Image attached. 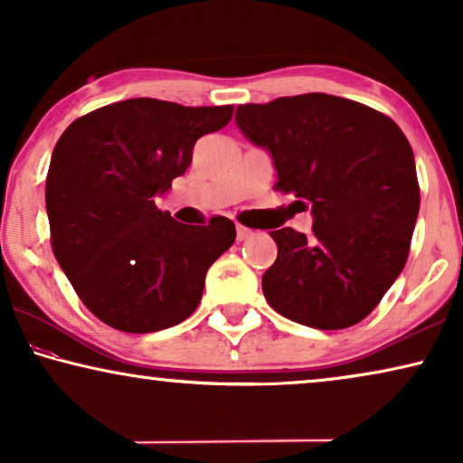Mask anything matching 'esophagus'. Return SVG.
Listing matches in <instances>:
<instances>
[{"mask_svg":"<svg viewBox=\"0 0 463 463\" xmlns=\"http://www.w3.org/2000/svg\"><path fill=\"white\" fill-rule=\"evenodd\" d=\"M250 233H252V232L249 230V227H244V225H238V227H236V238L240 240V242H242V240L249 238Z\"/></svg>","mask_w":463,"mask_h":463,"instance_id":"34e87169","label":"esophagus"}]
</instances>
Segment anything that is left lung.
Returning a JSON list of instances; mask_svg holds the SVG:
<instances>
[{
	"instance_id": "left-lung-1",
	"label": "left lung",
	"mask_w": 463,
	"mask_h": 463,
	"mask_svg": "<svg viewBox=\"0 0 463 463\" xmlns=\"http://www.w3.org/2000/svg\"><path fill=\"white\" fill-rule=\"evenodd\" d=\"M236 124L271 154L278 192L314 214L309 238L269 232L278 257L263 274L265 299L320 331L358 325L409 257L420 183L407 137L383 113L325 92L238 105Z\"/></svg>"
}]
</instances>
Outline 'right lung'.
<instances>
[{
	"label": "right lung",
	"instance_id": "add662e5",
	"mask_svg": "<svg viewBox=\"0 0 463 463\" xmlns=\"http://www.w3.org/2000/svg\"><path fill=\"white\" fill-rule=\"evenodd\" d=\"M233 107L128 99L62 132L46 176L50 240L81 303L118 331L154 333L194 314L211 265L236 240L213 217L185 225L156 206L192 164L194 145Z\"/></svg>",
	"mask_w": 463,
	"mask_h": 463
}]
</instances>
